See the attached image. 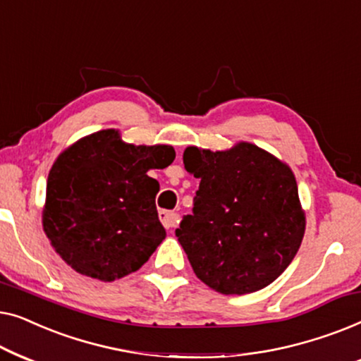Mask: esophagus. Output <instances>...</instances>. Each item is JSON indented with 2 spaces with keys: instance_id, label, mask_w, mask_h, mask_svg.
Masks as SVG:
<instances>
[{
  "instance_id": "obj_1",
  "label": "esophagus",
  "mask_w": 361,
  "mask_h": 361,
  "mask_svg": "<svg viewBox=\"0 0 361 361\" xmlns=\"http://www.w3.org/2000/svg\"><path fill=\"white\" fill-rule=\"evenodd\" d=\"M159 219L162 221V225H164L167 230L176 228L177 224H179V214H177V212L162 210V212H159Z\"/></svg>"
}]
</instances>
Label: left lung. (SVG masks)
<instances>
[{
    "label": "left lung",
    "mask_w": 361,
    "mask_h": 361,
    "mask_svg": "<svg viewBox=\"0 0 361 361\" xmlns=\"http://www.w3.org/2000/svg\"><path fill=\"white\" fill-rule=\"evenodd\" d=\"M185 171L200 179L177 240L202 283L220 294L266 288L302 243L305 212L294 172L253 142L230 149L185 147Z\"/></svg>",
    "instance_id": "8db88e82"
}]
</instances>
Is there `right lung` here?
Here are the masks:
<instances>
[{
	"instance_id": "right-lung-1",
	"label": "right lung",
	"mask_w": 361,
	"mask_h": 361,
	"mask_svg": "<svg viewBox=\"0 0 361 361\" xmlns=\"http://www.w3.org/2000/svg\"><path fill=\"white\" fill-rule=\"evenodd\" d=\"M174 157L169 145H131L113 128L66 147L49 171L42 209L56 253L105 283L140 269L166 238L154 202L159 182L147 172Z\"/></svg>"
}]
</instances>
